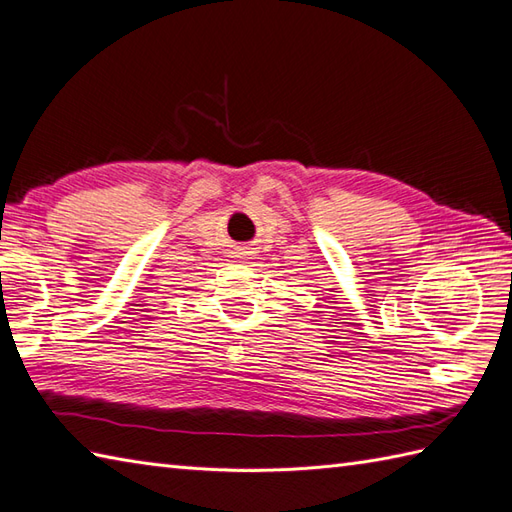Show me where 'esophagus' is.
<instances>
[{
  "label": "esophagus",
  "instance_id": "34e87169",
  "mask_svg": "<svg viewBox=\"0 0 512 512\" xmlns=\"http://www.w3.org/2000/svg\"><path fill=\"white\" fill-rule=\"evenodd\" d=\"M242 255H246V253H242Z\"/></svg>",
  "mask_w": 512,
  "mask_h": 512
}]
</instances>
